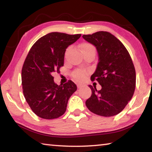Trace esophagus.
Returning <instances> with one entry per match:
<instances>
[{
	"label": "esophagus",
	"instance_id": "1",
	"mask_svg": "<svg viewBox=\"0 0 152 152\" xmlns=\"http://www.w3.org/2000/svg\"><path fill=\"white\" fill-rule=\"evenodd\" d=\"M82 86H83V84H77V87H78V88H81V87H82Z\"/></svg>",
	"mask_w": 152,
	"mask_h": 152
}]
</instances>
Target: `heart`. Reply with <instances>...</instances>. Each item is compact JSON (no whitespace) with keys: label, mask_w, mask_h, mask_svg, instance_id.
Returning a JSON list of instances; mask_svg holds the SVG:
<instances>
[{"label":"heart","mask_w":152,"mask_h":152,"mask_svg":"<svg viewBox=\"0 0 152 152\" xmlns=\"http://www.w3.org/2000/svg\"><path fill=\"white\" fill-rule=\"evenodd\" d=\"M88 49H94V48L91 43H83L80 46V50L82 51L85 50H88ZM87 74H88V72H87L86 70H83V69H78V70H76L73 72L72 74V76L76 80L82 81L85 79Z\"/></svg>","instance_id":"heart-1"}]
</instances>
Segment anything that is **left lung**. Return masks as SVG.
I'll use <instances>...</instances> for the list:
<instances>
[{"instance_id":"1","label":"left lung","mask_w":152,"mask_h":152,"mask_svg":"<svg viewBox=\"0 0 152 152\" xmlns=\"http://www.w3.org/2000/svg\"><path fill=\"white\" fill-rule=\"evenodd\" d=\"M82 37L96 48L99 63L91 79L102 86L97 91L96 87L88 86L92 94L86 100V107L100 116L119 114L135 91L136 74L132 58L124 45L109 32L98 31Z\"/></svg>"}]
</instances>
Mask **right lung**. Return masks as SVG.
I'll return each mask as SVG.
<instances>
[{
    "label": "right lung",
    "instance_id": "right-lung-1",
    "mask_svg": "<svg viewBox=\"0 0 152 152\" xmlns=\"http://www.w3.org/2000/svg\"><path fill=\"white\" fill-rule=\"evenodd\" d=\"M81 34L52 32L43 36L30 49L21 71L23 92L33 112L45 119L61 117L77 86L72 80L58 85L52 74L64 66L66 48Z\"/></svg>",
    "mask_w": 152,
    "mask_h": 152
}]
</instances>
